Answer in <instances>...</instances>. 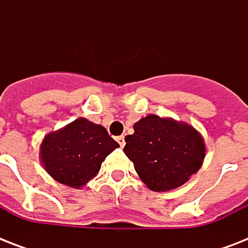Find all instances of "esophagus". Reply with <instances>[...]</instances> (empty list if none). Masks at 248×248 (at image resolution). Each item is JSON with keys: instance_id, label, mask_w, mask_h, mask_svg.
I'll return each mask as SVG.
<instances>
[{"instance_id": "esophagus-1", "label": "esophagus", "mask_w": 248, "mask_h": 248, "mask_svg": "<svg viewBox=\"0 0 248 248\" xmlns=\"http://www.w3.org/2000/svg\"><path fill=\"white\" fill-rule=\"evenodd\" d=\"M117 141H118V144H120L121 147L124 148V135H121L117 138Z\"/></svg>"}]
</instances>
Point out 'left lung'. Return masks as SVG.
Here are the masks:
<instances>
[{
	"mask_svg": "<svg viewBox=\"0 0 248 248\" xmlns=\"http://www.w3.org/2000/svg\"><path fill=\"white\" fill-rule=\"evenodd\" d=\"M124 155L148 188L166 192L185 184L201 169L206 155L203 138L196 128L172 118L149 114L124 138Z\"/></svg>",
	"mask_w": 248,
	"mask_h": 248,
	"instance_id": "1",
	"label": "left lung"
}]
</instances>
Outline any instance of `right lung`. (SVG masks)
I'll list each match as a JSON object with an SVG mask.
<instances>
[{
	"instance_id": "obj_1",
	"label": "right lung",
	"mask_w": 248,
	"mask_h": 248,
	"mask_svg": "<svg viewBox=\"0 0 248 248\" xmlns=\"http://www.w3.org/2000/svg\"><path fill=\"white\" fill-rule=\"evenodd\" d=\"M118 147L105 127L81 117L45 136L40 158L52 179L82 188L99 172L105 157Z\"/></svg>"
}]
</instances>
